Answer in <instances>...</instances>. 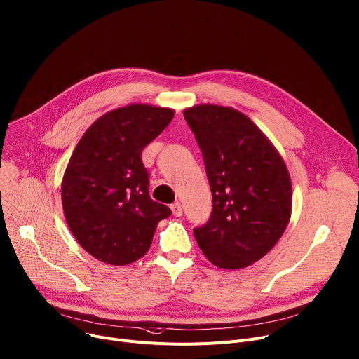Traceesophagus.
<instances>
[{"instance_id":"34e87169","label":"esophagus","mask_w":359,"mask_h":359,"mask_svg":"<svg viewBox=\"0 0 359 359\" xmlns=\"http://www.w3.org/2000/svg\"><path fill=\"white\" fill-rule=\"evenodd\" d=\"M170 208H172V212H173L175 217H182L183 209H182V205H180V202H175V203H173Z\"/></svg>"}]
</instances>
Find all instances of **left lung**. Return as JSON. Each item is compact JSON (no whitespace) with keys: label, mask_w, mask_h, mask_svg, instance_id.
<instances>
[{"label":"left lung","mask_w":359,"mask_h":359,"mask_svg":"<svg viewBox=\"0 0 359 359\" xmlns=\"http://www.w3.org/2000/svg\"><path fill=\"white\" fill-rule=\"evenodd\" d=\"M201 147L212 190L209 221L194 233L219 269L251 266L277 244L292 217V180L283 157L251 119L201 104L183 111Z\"/></svg>","instance_id":"obj_1"}]
</instances>
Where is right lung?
Instances as JSON below:
<instances>
[{
    "label": "right lung",
    "mask_w": 359,
    "mask_h": 359,
    "mask_svg": "<svg viewBox=\"0 0 359 359\" xmlns=\"http://www.w3.org/2000/svg\"><path fill=\"white\" fill-rule=\"evenodd\" d=\"M175 109L131 104L98 118L70 156L62 205L70 232L92 257L127 266L150 250L172 210L149 195L141 151L170 124Z\"/></svg>",
    "instance_id": "1"
}]
</instances>
